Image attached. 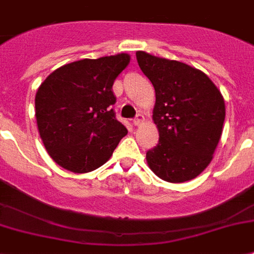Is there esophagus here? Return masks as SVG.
Returning <instances> with one entry per match:
<instances>
[{"mask_svg": "<svg viewBox=\"0 0 254 254\" xmlns=\"http://www.w3.org/2000/svg\"><path fill=\"white\" fill-rule=\"evenodd\" d=\"M144 121H145L144 116H142V114H137V116H135V119L133 120V124H134L135 127H141V125L144 124Z\"/></svg>", "mask_w": 254, "mask_h": 254, "instance_id": "esophagus-1", "label": "esophagus"}]
</instances>
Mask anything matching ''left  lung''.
<instances>
[{"label": "left lung", "mask_w": 254, "mask_h": 254, "mask_svg": "<svg viewBox=\"0 0 254 254\" xmlns=\"http://www.w3.org/2000/svg\"><path fill=\"white\" fill-rule=\"evenodd\" d=\"M135 57L156 92L153 121L160 138L146 152L149 168L168 183L196 179L210 164L221 138L224 97L196 67L146 52Z\"/></svg>", "instance_id": "1"}]
</instances>
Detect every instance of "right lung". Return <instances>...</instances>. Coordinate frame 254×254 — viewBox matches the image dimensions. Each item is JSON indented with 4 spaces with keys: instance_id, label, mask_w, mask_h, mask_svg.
Instances as JSON below:
<instances>
[{
    "instance_id": "add662e5",
    "label": "right lung",
    "mask_w": 254,
    "mask_h": 254,
    "mask_svg": "<svg viewBox=\"0 0 254 254\" xmlns=\"http://www.w3.org/2000/svg\"><path fill=\"white\" fill-rule=\"evenodd\" d=\"M129 61L127 53L85 58L58 67L40 85L37 127L49 156L64 169L88 173L100 168L127 135L110 106L114 80Z\"/></svg>"
}]
</instances>
